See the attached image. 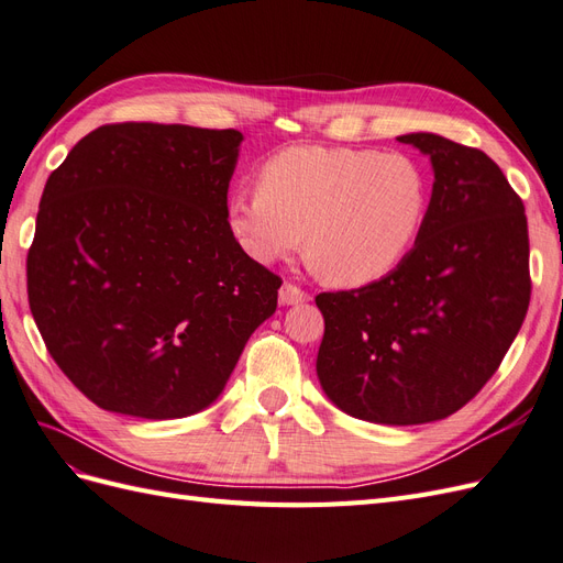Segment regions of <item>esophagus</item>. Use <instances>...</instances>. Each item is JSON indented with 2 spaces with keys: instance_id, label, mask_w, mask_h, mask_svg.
<instances>
[{
  "instance_id": "34e87169",
  "label": "esophagus",
  "mask_w": 563,
  "mask_h": 563,
  "mask_svg": "<svg viewBox=\"0 0 563 563\" xmlns=\"http://www.w3.org/2000/svg\"><path fill=\"white\" fill-rule=\"evenodd\" d=\"M310 296L302 291L300 286H296V284H284L282 288H279V302L282 305H300V302H305L308 300Z\"/></svg>"
}]
</instances>
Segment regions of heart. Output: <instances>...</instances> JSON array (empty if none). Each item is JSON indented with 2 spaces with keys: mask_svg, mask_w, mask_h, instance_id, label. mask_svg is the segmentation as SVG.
I'll use <instances>...</instances> for the list:
<instances>
[{
  "mask_svg": "<svg viewBox=\"0 0 563 563\" xmlns=\"http://www.w3.org/2000/svg\"><path fill=\"white\" fill-rule=\"evenodd\" d=\"M430 197L428 172L404 152L296 145L261 166L258 190L230 197L228 225L255 263L305 244L329 282L366 286L411 253Z\"/></svg>",
  "mask_w": 563,
  "mask_h": 563,
  "instance_id": "heart-1",
  "label": "heart"
}]
</instances>
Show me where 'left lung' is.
I'll return each instance as SVG.
<instances>
[{
	"label": "left lung",
	"instance_id": "1",
	"mask_svg": "<svg viewBox=\"0 0 563 563\" xmlns=\"http://www.w3.org/2000/svg\"><path fill=\"white\" fill-rule=\"evenodd\" d=\"M399 143L434 172L420 240L387 277L319 294L317 376L352 418L422 424L479 391L517 338L528 300L523 201L482 150L437 133Z\"/></svg>",
	"mask_w": 563,
	"mask_h": 563
}]
</instances>
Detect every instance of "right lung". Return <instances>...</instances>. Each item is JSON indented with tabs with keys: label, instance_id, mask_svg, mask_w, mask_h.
<instances>
[{
	"label": "right lung",
	"instance_id": "add662e5",
	"mask_svg": "<svg viewBox=\"0 0 563 563\" xmlns=\"http://www.w3.org/2000/svg\"><path fill=\"white\" fill-rule=\"evenodd\" d=\"M242 141L234 129L108 124L48 176L30 310L54 362L106 411H203L275 314L282 279L228 225Z\"/></svg>",
	"mask_w": 563,
	"mask_h": 563
}]
</instances>
